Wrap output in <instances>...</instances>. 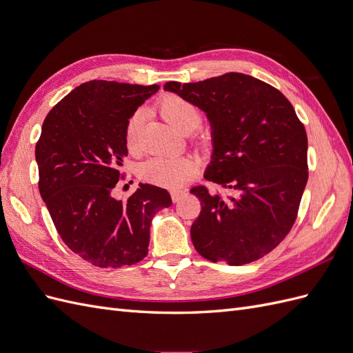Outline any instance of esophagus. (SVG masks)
<instances>
[{
	"label": "esophagus",
	"mask_w": 353,
	"mask_h": 353,
	"mask_svg": "<svg viewBox=\"0 0 353 353\" xmlns=\"http://www.w3.org/2000/svg\"><path fill=\"white\" fill-rule=\"evenodd\" d=\"M184 193H185V191H183V190H174V191H170V197H172L174 201H178Z\"/></svg>",
	"instance_id": "esophagus-1"
}]
</instances>
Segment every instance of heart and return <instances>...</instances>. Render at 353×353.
<instances>
[{"label": "heart", "mask_w": 353, "mask_h": 353, "mask_svg": "<svg viewBox=\"0 0 353 353\" xmlns=\"http://www.w3.org/2000/svg\"><path fill=\"white\" fill-rule=\"evenodd\" d=\"M160 114L179 132H190L200 123V112L193 103L176 94H166L159 100ZM143 110H135L125 126V141L135 148L143 125ZM196 170V162L190 156L152 157L141 166L140 175L144 181L159 187L178 188L184 185Z\"/></svg>", "instance_id": "heart-1"}]
</instances>
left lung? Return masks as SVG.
<instances>
[{"label":"left lung","instance_id":"1","mask_svg":"<svg viewBox=\"0 0 353 353\" xmlns=\"http://www.w3.org/2000/svg\"><path fill=\"white\" fill-rule=\"evenodd\" d=\"M163 88L206 113L213 153L205 178L227 191L191 188L201 203L191 225L196 250L234 266L261 259L290 232L307 183V137L292 103L237 72Z\"/></svg>","mask_w":353,"mask_h":353}]
</instances>
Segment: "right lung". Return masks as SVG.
I'll return each mask as SVG.
<instances>
[{
  "mask_svg": "<svg viewBox=\"0 0 353 353\" xmlns=\"http://www.w3.org/2000/svg\"><path fill=\"white\" fill-rule=\"evenodd\" d=\"M159 85L90 81L47 114L35 147L39 193L61 240L100 268H121L148 253L156 212L169 208L166 190L140 184L126 201L112 191L122 178L130 116Z\"/></svg>",
  "mask_w": 353,
  "mask_h": 353,
  "instance_id": "1",
  "label": "right lung"
}]
</instances>
